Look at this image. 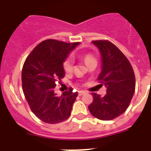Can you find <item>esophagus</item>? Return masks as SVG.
<instances>
[{
	"label": "esophagus",
	"instance_id": "esophagus-1",
	"mask_svg": "<svg viewBox=\"0 0 151 151\" xmlns=\"http://www.w3.org/2000/svg\"><path fill=\"white\" fill-rule=\"evenodd\" d=\"M86 93H87V92H86V91H79V92H78V94H79V96H82V95L86 94Z\"/></svg>",
	"mask_w": 151,
	"mask_h": 151
}]
</instances>
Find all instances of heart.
<instances>
[{"label": "heart", "mask_w": 151, "mask_h": 151, "mask_svg": "<svg viewBox=\"0 0 151 151\" xmlns=\"http://www.w3.org/2000/svg\"><path fill=\"white\" fill-rule=\"evenodd\" d=\"M83 60L85 61L86 64L88 65L92 61L96 60V59H95L93 55L87 54L83 56ZM73 63H74V59H73V57L72 55H70V56L66 58L65 60L64 61V64H63V68H64V71L66 73H70V72L72 71L73 68Z\"/></svg>", "instance_id": "b5f03b06"}]
</instances>
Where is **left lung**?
Masks as SVG:
<instances>
[{
    "mask_svg": "<svg viewBox=\"0 0 151 151\" xmlns=\"http://www.w3.org/2000/svg\"><path fill=\"white\" fill-rule=\"evenodd\" d=\"M101 56V71L97 79L104 84V97L93 93L89 111L102 121L116 118L128 107L135 91V75L132 66L118 48L107 40H95Z\"/></svg>",
    "mask_w": 151,
    "mask_h": 151,
    "instance_id": "8db88e82",
    "label": "left lung"
}]
</instances>
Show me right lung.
<instances>
[{"mask_svg":"<svg viewBox=\"0 0 151 151\" xmlns=\"http://www.w3.org/2000/svg\"><path fill=\"white\" fill-rule=\"evenodd\" d=\"M79 43L46 40L38 44L25 60L22 69V87L32 112L47 124H58L68 118L78 92L54 93L57 81L65 76L63 64Z\"/></svg>","mask_w":151,"mask_h":151,"instance_id":"obj_1","label":"right lung"}]
</instances>
